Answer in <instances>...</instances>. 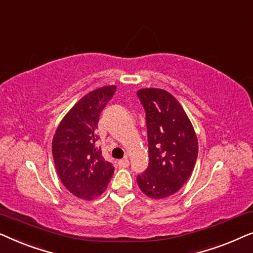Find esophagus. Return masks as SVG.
<instances>
[{"mask_svg": "<svg viewBox=\"0 0 253 253\" xmlns=\"http://www.w3.org/2000/svg\"><path fill=\"white\" fill-rule=\"evenodd\" d=\"M129 165H130V161H129V159H127V157L119 161V166H120V167H122V168L129 167Z\"/></svg>", "mask_w": 253, "mask_h": 253, "instance_id": "1", "label": "esophagus"}]
</instances>
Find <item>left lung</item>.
<instances>
[{"instance_id":"8db88e82","label":"left lung","mask_w":253,"mask_h":253,"mask_svg":"<svg viewBox=\"0 0 253 253\" xmlns=\"http://www.w3.org/2000/svg\"><path fill=\"white\" fill-rule=\"evenodd\" d=\"M146 113L148 167L137 176L145 195L162 199L188 181L198 157V139L179 102L165 89L137 92Z\"/></svg>"}]
</instances>
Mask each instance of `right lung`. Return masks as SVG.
Returning a JSON list of instances; mask_svg holds the SVG:
<instances>
[{
  "label": "right lung",
  "mask_w": 253,
  "mask_h": 253,
  "mask_svg": "<svg viewBox=\"0 0 253 253\" xmlns=\"http://www.w3.org/2000/svg\"><path fill=\"white\" fill-rule=\"evenodd\" d=\"M116 86L94 89L72 107L53 138V158L57 174L72 195L84 200L101 196L114 174L113 165L95 146L99 116Z\"/></svg>",
  "instance_id": "obj_1"
}]
</instances>
